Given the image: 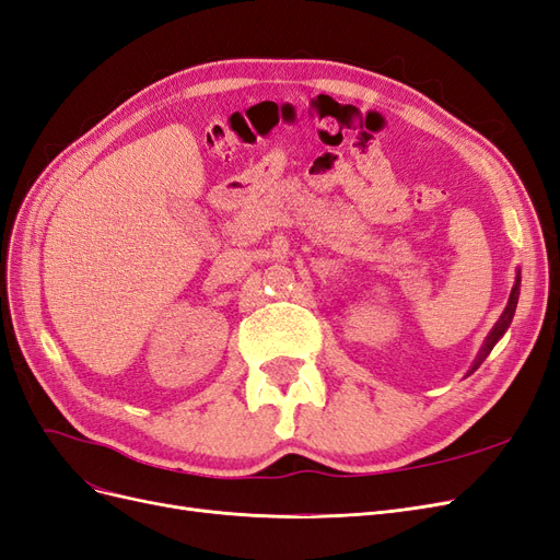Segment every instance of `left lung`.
Segmentation results:
<instances>
[{"label": "left lung", "mask_w": 560, "mask_h": 560, "mask_svg": "<svg viewBox=\"0 0 560 560\" xmlns=\"http://www.w3.org/2000/svg\"><path fill=\"white\" fill-rule=\"evenodd\" d=\"M518 287H521V278H516V284H514V290H512V294H510V303H506V308H504V313L500 315V319H498V325L493 327V331L488 334V338H486L483 348L479 350V358L474 360V366H471V371H477V369L481 366V362L488 358L490 350H493V346L500 341V336L506 331V327L512 325V317H514L516 303H518ZM471 371H469V374H471Z\"/></svg>", "instance_id": "8db88e82"}]
</instances>
